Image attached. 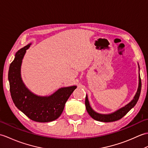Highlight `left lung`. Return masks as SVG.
<instances>
[{
  "label": "left lung",
  "instance_id": "obj_1",
  "mask_svg": "<svg viewBox=\"0 0 148 148\" xmlns=\"http://www.w3.org/2000/svg\"><path fill=\"white\" fill-rule=\"evenodd\" d=\"M139 87H138V89H137L136 96L134 98V99L131 101L130 103L126 105L125 106L121 108V109L116 111V112H114L113 113H111L110 114H101L96 113L94 110H92V109L91 107L90 106L89 103H88V101L87 96H86L85 103V107H86V110L88 114H89V115L93 119L96 120L97 121H103V122H111V121H117L121 119V118H123L134 106H135L137 101L139 99L140 94V90H141V79H140V75L139 77Z\"/></svg>",
  "mask_w": 148,
  "mask_h": 148
}]
</instances>
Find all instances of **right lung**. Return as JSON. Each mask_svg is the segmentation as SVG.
<instances>
[{"mask_svg":"<svg viewBox=\"0 0 148 148\" xmlns=\"http://www.w3.org/2000/svg\"><path fill=\"white\" fill-rule=\"evenodd\" d=\"M30 44L18 51L10 64L8 79L13 103L29 119L37 122H49L58 119L64 110L66 102L76 86L59 89L49 97H40L32 93L23 83L20 68L26 51Z\"/></svg>","mask_w":148,"mask_h":148,"instance_id":"1","label":"right lung"}]
</instances>
